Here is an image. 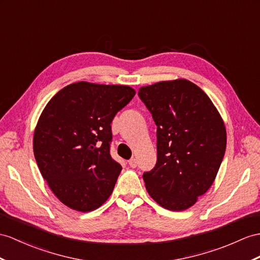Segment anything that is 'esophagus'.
Masks as SVG:
<instances>
[{
	"instance_id": "1",
	"label": "esophagus",
	"mask_w": 260,
	"mask_h": 260,
	"mask_svg": "<svg viewBox=\"0 0 260 260\" xmlns=\"http://www.w3.org/2000/svg\"><path fill=\"white\" fill-rule=\"evenodd\" d=\"M137 164H138V162H137V159H135V157H132L131 160H129L130 168H136Z\"/></svg>"
}]
</instances>
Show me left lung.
Here are the masks:
<instances>
[{
  "instance_id": "left-lung-1",
  "label": "left lung",
  "mask_w": 260,
  "mask_h": 260,
  "mask_svg": "<svg viewBox=\"0 0 260 260\" xmlns=\"http://www.w3.org/2000/svg\"><path fill=\"white\" fill-rule=\"evenodd\" d=\"M139 96L156 129L157 161L143 174L160 206L185 211L213 184L226 149V128L210 97L187 79L143 86Z\"/></svg>"
}]
</instances>
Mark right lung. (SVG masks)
Wrapping results in <instances>:
<instances>
[{"label":"right lung","instance_id":"1","mask_svg":"<svg viewBox=\"0 0 260 260\" xmlns=\"http://www.w3.org/2000/svg\"><path fill=\"white\" fill-rule=\"evenodd\" d=\"M130 86L78 81L48 101L35 126L33 150L49 188L81 213L109 199L122 167L110 155L111 122L130 103Z\"/></svg>","mask_w":260,"mask_h":260}]
</instances>
